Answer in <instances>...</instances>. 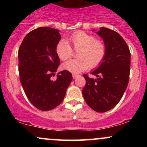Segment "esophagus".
I'll list each match as a JSON object with an SVG mask.
<instances>
[{"label": "esophagus", "instance_id": "obj_1", "mask_svg": "<svg viewBox=\"0 0 147 147\" xmlns=\"http://www.w3.org/2000/svg\"><path fill=\"white\" fill-rule=\"evenodd\" d=\"M78 76H79L78 74H75V73L72 74V77H73V79H76Z\"/></svg>", "mask_w": 147, "mask_h": 147}]
</instances>
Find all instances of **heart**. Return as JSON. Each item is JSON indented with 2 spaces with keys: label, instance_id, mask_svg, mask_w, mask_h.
<instances>
[{
  "label": "heart",
  "instance_id": "b5f03b06",
  "mask_svg": "<svg viewBox=\"0 0 147 147\" xmlns=\"http://www.w3.org/2000/svg\"><path fill=\"white\" fill-rule=\"evenodd\" d=\"M68 42L77 52L78 58L63 63L65 70L78 74L89 67L96 68L102 62L106 55V46L102 40L96 39L93 35L82 31L76 32L68 37ZM56 52L62 61L68 59L72 55V49L65 40H61L56 46Z\"/></svg>",
  "mask_w": 147,
  "mask_h": 147
}]
</instances>
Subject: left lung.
I'll list each match as a JSON object with an SVG mask.
<instances>
[{
  "mask_svg": "<svg viewBox=\"0 0 147 147\" xmlns=\"http://www.w3.org/2000/svg\"><path fill=\"white\" fill-rule=\"evenodd\" d=\"M104 39L106 55L97 70L91 72L97 79H86L82 93L86 104L98 113L111 110L119 103L129 84L131 52L117 32L101 28L97 32Z\"/></svg>",
  "mask_w": 147,
  "mask_h": 147,
  "instance_id": "8db88e82",
  "label": "left lung"
}]
</instances>
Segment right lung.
<instances>
[{
	"mask_svg": "<svg viewBox=\"0 0 147 147\" xmlns=\"http://www.w3.org/2000/svg\"><path fill=\"white\" fill-rule=\"evenodd\" d=\"M60 39L59 30L41 27L28 33L18 50L20 82L31 104L41 111L59 105L72 80L66 70L59 72L56 80L51 79L60 64L56 52Z\"/></svg>",
	"mask_w": 147,
	"mask_h": 147,
	"instance_id": "obj_1",
	"label": "right lung"
}]
</instances>
